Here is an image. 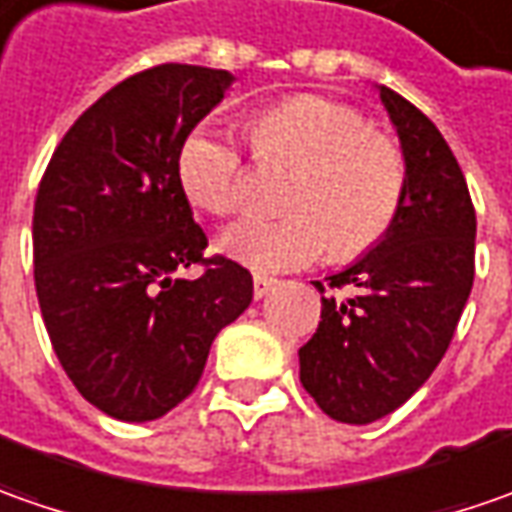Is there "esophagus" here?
I'll use <instances>...</instances> for the list:
<instances>
[{
	"instance_id": "1",
	"label": "esophagus",
	"mask_w": 512,
	"mask_h": 512,
	"mask_svg": "<svg viewBox=\"0 0 512 512\" xmlns=\"http://www.w3.org/2000/svg\"><path fill=\"white\" fill-rule=\"evenodd\" d=\"M274 286H277V280H274V277H266V274H255V300L266 297V294H269Z\"/></svg>"
}]
</instances>
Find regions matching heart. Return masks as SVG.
Wrapping results in <instances>:
<instances>
[{"label": "heart", "instance_id": "obj_1", "mask_svg": "<svg viewBox=\"0 0 512 512\" xmlns=\"http://www.w3.org/2000/svg\"><path fill=\"white\" fill-rule=\"evenodd\" d=\"M257 158L294 167L286 195L291 215L249 218L223 232L221 249L257 272L306 266L331 243L334 255L357 257L377 246L397 221L408 169L399 147L371 130L368 118L343 101L291 96L249 121ZM186 198L212 215H235L246 189L238 141L198 124L178 150Z\"/></svg>", "mask_w": 512, "mask_h": 512}]
</instances>
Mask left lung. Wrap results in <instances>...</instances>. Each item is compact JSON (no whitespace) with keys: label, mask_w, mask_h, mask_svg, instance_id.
<instances>
[{"label":"left lung","mask_w":512,"mask_h":512,"mask_svg":"<svg viewBox=\"0 0 512 512\" xmlns=\"http://www.w3.org/2000/svg\"><path fill=\"white\" fill-rule=\"evenodd\" d=\"M408 169L388 235L328 274L320 326L300 348V382L337 422H377L431 377L473 289L476 212L442 133L411 101L377 87ZM323 294V283H314Z\"/></svg>","instance_id":"left-lung-1"}]
</instances>
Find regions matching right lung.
I'll use <instances>...</instances> for the list:
<instances>
[{"label": "right lung", "mask_w": 512, "mask_h": 512, "mask_svg": "<svg viewBox=\"0 0 512 512\" xmlns=\"http://www.w3.org/2000/svg\"><path fill=\"white\" fill-rule=\"evenodd\" d=\"M235 76L195 64L135 73L67 130L33 206V277L53 351L98 411L150 422L184 402L212 340L252 303V274L203 260L178 178L184 138ZM195 262L207 272L180 274Z\"/></svg>", "instance_id": "right-lung-1"}]
</instances>
